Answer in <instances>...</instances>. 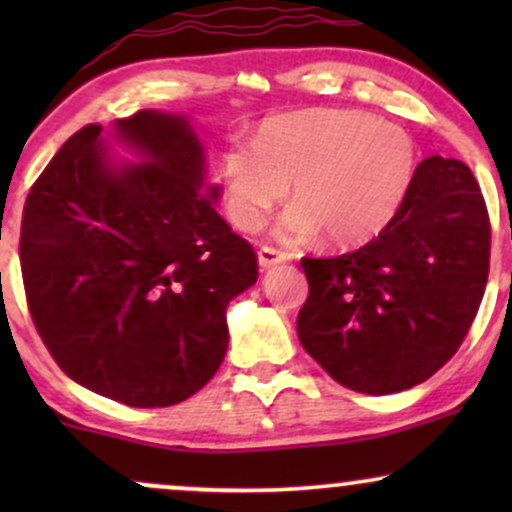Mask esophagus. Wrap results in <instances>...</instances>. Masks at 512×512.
<instances>
[{"mask_svg":"<svg viewBox=\"0 0 512 512\" xmlns=\"http://www.w3.org/2000/svg\"><path fill=\"white\" fill-rule=\"evenodd\" d=\"M286 260H289V255H286V252L267 248V245L257 250V262H260L262 269H272V267H276V264H281Z\"/></svg>","mask_w":512,"mask_h":512,"instance_id":"obj_1","label":"esophagus"}]
</instances>
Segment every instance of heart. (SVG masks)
<instances>
[{
    "label": "heart",
    "mask_w": 512,
    "mask_h": 512,
    "mask_svg": "<svg viewBox=\"0 0 512 512\" xmlns=\"http://www.w3.org/2000/svg\"><path fill=\"white\" fill-rule=\"evenodd\" d=\"M416 170L419 149L407 129L354 108L272 117L255 144L233 139L219 161L226 211L240 231H257L291 185L281 233L303 240L325 231L342 248L368 243L395 221Z\"/></svg>",
    "instance_id": "1"
}]
</instances>
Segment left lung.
I'll return each instance as SVG.
<instances>
[{
  "label": "left lung",
  "instance_id": "1",
  "mask_svg": "<svg viewBox=\"0 0 512 512\" xmlns=\"http://www.w3.org/2000/svg\"><path fill=\"white\" fill-rule=\"evenodd\" d=\"M491 226L472 170L419 163L395 221L354 252L310 260L298 339L339 385L392 395L460 349L489 279Z\"/></svg>",
  "mask_w": 512,
  "mask_h": 512
}]
</instances>
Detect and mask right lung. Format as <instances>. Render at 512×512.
Wrapping results in <instances>:
<instances>
[{"mask_svg":"<svg viewBox=\"0 0 512 512\" xmlns=\"http://www.w3.org/2000/svg\"><path fill=\"white\" fill-rule=\"evenodd\" d=\"M69 137L31 187L21 272L35 330L64 373L127 407H170L214 378L226 308L257 281V255L216 214L219 185L190 117L139 110L113 139Z\"/></svg>","mask_w":512,"mask_h":512,"instance_id":"obj_1","label":"right lung"}]
</instances>
